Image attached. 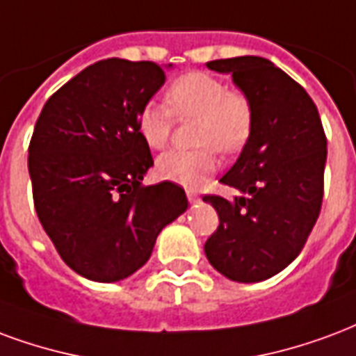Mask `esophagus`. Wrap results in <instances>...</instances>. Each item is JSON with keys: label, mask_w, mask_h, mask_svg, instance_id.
<instances>
[{"label": "esophagus", "mask_w": 356, "mask_h": 356, "mask_svg": "<svg viewBox=\"0 0 356 356\" xmlns=\"http://www.w3.org/2000/svg\"><path fill=\"white\" fill-rule=\"evenodd\" d=\"M186 198L191 204H198L200 202V194L196 191H186Z\"/></svg>", "instance_id": "34e87169"}]
</instances>
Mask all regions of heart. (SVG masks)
I'll list each match as a JSON object with an SVG mask.
<instances>
[{
  "label": "heart",
  "mask_w": 356,
  "mask_h": 356,
  "mask_svg": "<svg viewBox=\"0 0 356 356\" xmlns=\"http://www.w3.org/2000/svg\"><path fill=\"white\" fill-rule=\"evenodd\" d=\"M165 105L147 104L138 113V131L154 151L170 143L173 117L196 118L192 151H170L158 158V175L183 186H200L217 170L215 149L225 154L239 151L252 128V105L247 94L226 88L222 79L205 71H191L171 81Z\"/></svg>",
  "instance_id": "b5f03b06"
}]
</instances>
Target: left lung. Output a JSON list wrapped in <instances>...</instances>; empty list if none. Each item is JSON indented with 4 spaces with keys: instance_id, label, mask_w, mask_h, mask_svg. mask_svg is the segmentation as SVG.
<instances>
[{
    "instance_id": "1",
    "label": "left lung",
    "mask_w": 356,
    "mask_h": 356,
    "mask_svg": "<svg viewBox=\"0 0 356 356\" xmlns=\"http://www.w3.org/2000/svg\"><path fill=\"white\" fill-rule=\"evenodd\" d=\"M252 105V128L238 162L220 177L241 192L234 202L207 194L218 228L205 257L225 277L257 283L285 270L304 249L325 192L326 136L304 86L260 56L207 62Z\"/></svg>"
}]
</instances>
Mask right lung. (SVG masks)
<instances>
[{"mask_svg": "<svg viewBox=\"0 0 356 356\" xmlns=\"http://www.w3.org/2000/svg\"><path fill=\"white\" fill-rule=\"evenodd\" d=\"M164 81L154 62L99 60L54 92L35 122L33 205L58 254L83 277L115 283L138 272L162 228L188 207L175 183H141L154 162L138 113Z\"/></svg>", "mask_w": 356, "mask_h": 356, "instance_id": "1", "label": "right lung"}]
</instances>
